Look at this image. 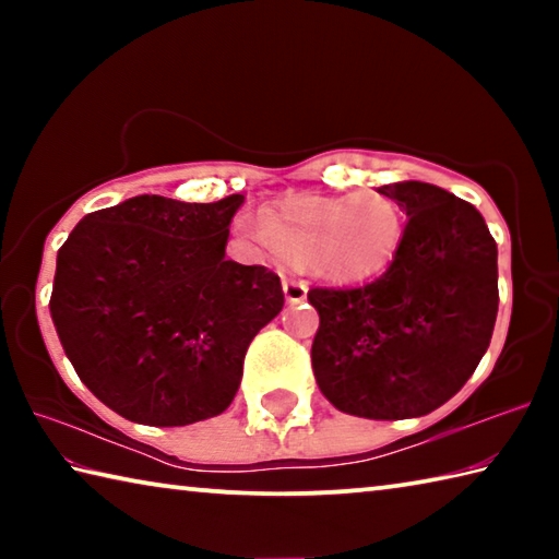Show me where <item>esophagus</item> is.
I'll use <instances>...</instances> for the list:
<instances>
[{"label": "esophagus", "mask_w": 559, "mask_h": 559, "mask_svg": "<svg viewBox=\"0 0 559 559\" xmlns=\"http://www.w3.org/2000/svg\"><path fill=\"white\" fill-rule=\"evenodd\" d=\"M283 293H286L288 302H300L308 296V283L296 278V276H288V278H283Z\"/></svg>", "instance_id": "esophagus-1"}]
</instances>
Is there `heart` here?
Listing matches in <instances>:
<instances>
[{"label": "heart", "instance_id": "heart-1", "mask_svg": "<svg viewBox=\"0 0 559 559\" xmlns=\"http://www.w3.org/2000/svg\"><path fill=\"white\" fill-rule=\"evenodd\" d=\"M261 236L281 259L318 276L355 283L390 266L402 241V214L390 197L298 194L261 212Z\"/></svg>", "mask_w": 559, "mask_h": 559}]
</instances>
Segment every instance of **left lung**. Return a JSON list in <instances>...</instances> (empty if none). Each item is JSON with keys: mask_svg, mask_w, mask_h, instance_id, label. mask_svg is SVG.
<instances>
[{"mask_svg": "<svg viewBox=\"0 0 559 559\" xmlns=\"http://www.w3.org/2000/svg\"><path fill=\"white\" fill-rule=\"evenodd\" d=\"M409 216L380 278L310 288L320 392L365 419H409L449 402L486 355L498 316V246L476 206L427 182L380 187Z\"/></svg>", "mask_w": 559, "mask_h": 559, "instance_id": "obj_1", "label": "left lung"}]
</instances>
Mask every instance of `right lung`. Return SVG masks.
I'll return each mask as SVG.
<instances>
[{"mask_svg": "<svg viewBox=\"0 0 559 559\" xmlns=\"http://www.w3.org/2000/svg\"><path fill=\"white\" fill-rule=\"evenodd\" d=\"M243 194H140L75 224L51 318L81 382L130 421L187 427L231 404L251 340L283 308L266 266L224 259Z\"/></svg>", "mask_w": 559, "mask_h": 559, "instance_id": "obj_1", "label": "right lung"}]
</instances>
